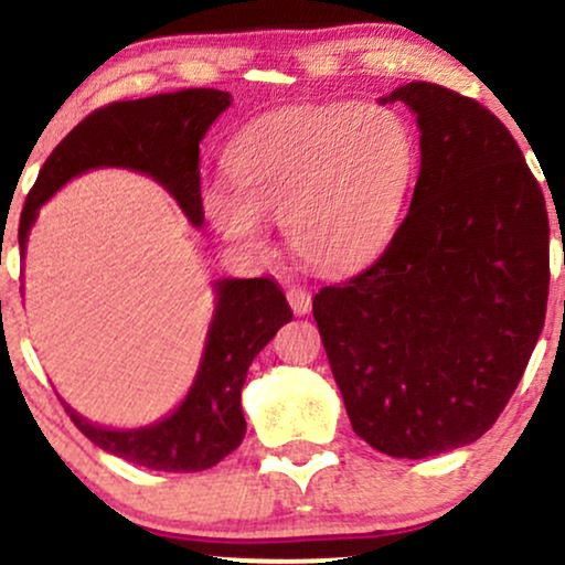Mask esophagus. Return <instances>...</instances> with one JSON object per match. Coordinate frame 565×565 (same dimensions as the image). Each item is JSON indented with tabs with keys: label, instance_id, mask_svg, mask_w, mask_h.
Listing matches in <instances>:
<instances>
[{
	"label": "esophagus",
	"instance_id": "obj_1",
	"mask_svg": "<svg viewBox=\"0 0 565 565\" xmlns=\"http://www.w3.org/2000/svg\"><path fill=\"white\" fill-rule=\"evenodd\" d=\"M288 303L296 315H309L311 311V294L303 288H290L288 290Z\"/></svg>",
	"mask_w": 565,
	"mask_h": 565
}]
</instances>
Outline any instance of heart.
I'll return each mask as SVG.
<instances>
[{
	"instance_id": "heart-1",
	"label": "heart",
	"mask_w": 565,
	"mask_h": 565,
	"mask_svg": "<svg viewBox=\"0 0 565 565\" xmlns=\"http://www.w3.org/2000/svg\"><path fill=\"white\" fill-rule=\"evenodd\" d=\"M415 169L413 131L394 110H282L243 131L230 152L232 184L205 192V211L245 248L262 245V218H280L298 262L343 271L394 235Z\"/></svg>"
}]
</instances>
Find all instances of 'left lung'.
<instances>
[{
    "mask_svg": "<svg viewBox=\"0 0 565 565\" xmlns=\"http://www.w3.org/2000/svg\"><path fill=\"white\" fill-rule=\"evenodd\" d=\"M420 126L409 211L381 256L315 296L356 436L391 457L441 455L494 426L542 333L550 222L505 124L447 86L413 82Z\"/></svg>",
    "mask_w": 565,
    "mask_h": 565,
    "instance_id": "8db88e82",
    "label": "left lung"
}]
</instances>
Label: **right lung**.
Segmentation results:
<instances>
[{"mask_svg":"<svg viewBox=\"0 0 565 565\" xmlns=\"http://www.w3.org/2000/svg\"><path fill=\"white\" fill-rule=\"evenodd\" d=\"M230 103V92L182 89L171 95L124 99L89 113L50 152L39 171L20 214V250H25L39 205L50 201L68 179L99 166H121L152 177L174 195L190 222L201 227L198 145ZM290 320L294 311L271 277L216 280V309L201 367L174 413L152 426L113 430L92 426L71 407L65 409L86 439L126 462L166 473L214 468L241 447L245 436L241 391L250 362Z\"/></svg>","mask_w":565,"mask_h":565,"instance_id":"right-lung-1","label":"right lung"}]
</instances>
